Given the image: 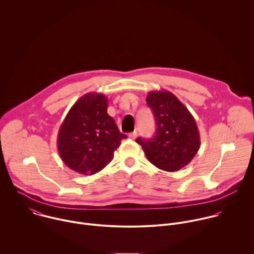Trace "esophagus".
I'll return each instance as SVG.
<instances>
[{
	"label": "esophagus",
	"instance_id": "34e87169",
	"mask_svg": "<svg viewBox=\"0 0 254 254\" xmlns=\"http://www.w3.org/2000/svg\"><path fill=\"white\" fill-rule=\"evenodd\" d=\"M136 133H137V132L134 130V131H132V132H129L127 136H128L129 138H131V139H134V138L136 137Z\"/></svg>",
	"mask_w": 254,
	"mask_h": 254
}]
</instances>
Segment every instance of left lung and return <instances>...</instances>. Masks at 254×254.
<instances>
[{
	"instance_id": "1",
	"label": "left lung",
	"mask_w": 254,
	"mask_h": 254,
	"mask_svg": "<svg viewBox=\"0 0 254 254\" xmlns=\"http://www.w3.org/2000/svg\"><path fill=\"white\" fill-rule=\"evenodd\" d=\"M147 104L156 119L153 138H136L148 160L157 168L176 172L188 165L200 149V133L188 108L172 92L151 91Z\"/></svg>"
}]
</instances>
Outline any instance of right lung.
I'll return each instance as SVG.
<instances>
[{
	"mask_svg": "<svg viewBox=\"0 0 254 254\" xmlns=\"http://www.w3.org/2000/svg\"><path fill=\"white\" fill-rule=\"evenodd\" d=\"M123 138L115 120L107 114L104 94L89 92L70 108L57 136L64 164L79 174L93 175L114 159Z\"/></svg>",
	"mask_w": 254,
	"mask_h": 254,
	"instance_id": "right-lung-1",
	"label": "right lung"
}]
</instances>
